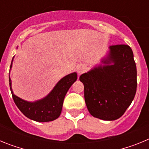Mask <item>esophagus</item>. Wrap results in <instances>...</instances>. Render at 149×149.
<instances>
[{
    "label": "esophagus",
    "instance_id": "obj_1",
    "mask_svg": "<svg viewBox=\"0 0 149 149\" xmlns=\"http://www.w3.org/2000/svg\"><path fill=\"white\" fill-rule=\"evenodd\" d=\"M77 70L79 74H82L84 72H86V66L84 64H81V65H79L77 68Z\"/></svg>",
    "mask_w": 149,
    "mask_h": 149
}]
</instances>
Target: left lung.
Wrapping results in <instances>:
<instances>
[{
  "mask_svg": "<svg viewBox=\"0 0 149 149\" xmlns=\"http://www.w3.org/2000/svg\"><path fill=\"white\" fill-rule=\"evenodd\" d=\"M108 60L113 64L98 66L83 74L84 98L93 116L106 121L116 120L125 113L136 92V67L132 49L127 45L110 47Z\"/></svg>",
  "mask_w": 149,
  "mask_h": 149,
  "instance_id": "1",
  "label": "left lung"
}]
</instances>
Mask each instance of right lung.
<instances>
[{
  "instance_id": "right-lung-1",
  "label": "right lung",
  "mask_w": 149,
  "mask_h": 149,
  "mask_svg": "<svg viewBox=\"0 0 149 149\" xmlns=\"http://www.w3.org/2000/svg\"><path fill=\"white\" fill-rule=\"evenodd\" d=\"M77 77L75 72L64 77L57 83L46 98L34 103L21 99L13 94V91L11 92L12 96L18 108L29 119L41 122L53 121L60 116L65 94L72 84L77 80ZM9 81L11 90V80L10 77Z\"/></svg>"
}]
</instances>
